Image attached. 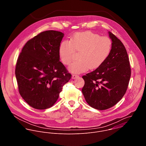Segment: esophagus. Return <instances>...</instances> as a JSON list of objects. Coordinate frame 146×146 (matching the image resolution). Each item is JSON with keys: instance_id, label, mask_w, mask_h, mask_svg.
Instances as JSON below:
<instances>
[{"instance_id": "obj_1", "label": "esophagus", "mask_w": 146, "mask_h": 146, "mask_svg": "<svg viewBox=\"0 0 146 146\" xmlns=\"http://www.w3.org/2000/svg\"><path fill=\"white\" fill-rule=\"evenodd\" d=\"M78 77H79V75H77L73 74V75H72V78L73 79H76V78H78Z\"/></svg>"}]
</instances>
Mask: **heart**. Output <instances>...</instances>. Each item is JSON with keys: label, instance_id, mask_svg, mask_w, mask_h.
I'll return each mask as SVG.
<instances>
[{"label": "heart", "instance_id": "heart-1", "mask_svg": "<svg viewBox=\"0 0 146 146\" xmlns=\"http://www.w3.org/2000/svg\"><path fill=\"white\" fill-rule=\"evenodd\" d=\"M112 45L108 37L100 36L91 31L78 32L68 41L64 40L60 44L58 53L63 64L68 65L73 60L75 51L80 52L79 60L71 64L68 70L72 73L80 74L89 68L100 67L110 56Z\"/></svg>", "mask_w": 146, "mask_h": 146}]
</instances>
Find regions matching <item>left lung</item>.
I'll return each instance as SVG.
<instances>
[{
  "label": "left lung",
  "mask_w": 146,
  "mask_h": 146,
  "mask_svg": "<svg viewBox=\"0 0 146 146\" xmlns=\"http://www.w3.org/2000/svg\"><path fill=\"white\" fill-rule=\"evenodd\" d=\"M112 42L108 58L100 67L82 77L86 102L100 110L113 107L123 97L131 76L128 55L123 42L108 31Z\"/></svg>",
  "instance_id": "left-lung-1"
}]
</instances>
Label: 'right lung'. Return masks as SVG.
<instances>
[{
    "instance_id": "right-lung-1",
    "label": "right lung",
    "mask_w": 146,
    "mask_h": 146,
    "mask_svg": "<svg viewBox=\"0 0 146 146\" xmlns=\"http://www.w3.org/2000/svg\"><path fill=\"white\" fill-rule=\"evenodd\" d=\"M63 36L57 31L42 32L25 44L17 59L15 74L19 91L34 108L52 107L71 78L60 61L58 49Z\"/></svg>"
}]
</instances>
